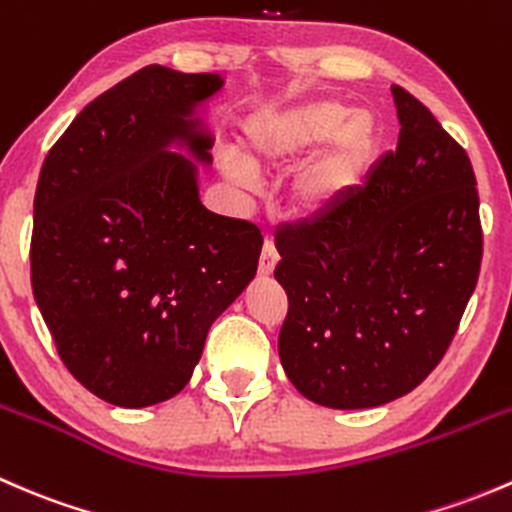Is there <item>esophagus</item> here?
Instances as JSON below:
<instances>
[{"instance_id": "1", "label": "esophagus", "mask_w": 512, "mask_h": 512, "mask_svg": "<svg viewBox=\"0 0 512 512\" xmlns=\"http://www.w3.org/2000/svg\"><path fill=\"white\" fill-rule=\"evenodd\" d=\"M277 260H280V255H277L275 242L265 240V245H262V255H260V275L270 277L272 272H275Z\"/></svg>"}]
</instances>
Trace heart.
Listing matches in <instances>:
<instances>
[{
  "mask_svg": "<svg viewBox=\"0 0 512 512\" xmlns=\"http://www.w3.org/2000/svg\"><path fill=\"white\" fill-rule=\"evenodd\" d=\"M312 152L289 178V205L299 215L329 213L364 183L379 153V123L334 98L265 108L242 126V153L223 156V173L255 188L257 170H287Z\"/></svg>",
  "mask_w": 512,
  "mask_h": 512,
  "instance_id": "1",
  "label": "heart"
}]
</instances>
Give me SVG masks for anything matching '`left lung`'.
<instances>
[{"label":"left lung","mask_w":512,"mask_h":512,"mask_svg":"<svg viewBox=\"0 0 512 512\" xmlns=\"http://www.w3.org/2000/svg\"><path fill=\"white\" fill-rule=\"evenodd\" d=\"M391 94L396 151L342 205L275 237L289 299L280 361L299 394L329 409L416 389L446 354L483 257L466 151L409 91Z\"/></svg>","instance_id":"8db88e82"}]
</instances>
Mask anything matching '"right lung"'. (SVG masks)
<instances>
[{"mask_svg": "<svg viewBox=\"0 0 512 512\" xmlns=\"http://www.w3.org/2000/svg\"><path fill=\"white\" fill-rule=\"evenodd\" d=\"M220 74L146 66L71 121L39 173L32 289L61 361L123 409L185 389L215 319L252 282L262 235L200 203Z\"/></svg>", "mask_w": 512, "mask_h": 512, "instance_id": "right-lung-1", "label": "right lung"}]
</instances>
